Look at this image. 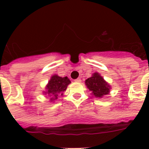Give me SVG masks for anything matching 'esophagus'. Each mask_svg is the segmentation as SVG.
Here are the masks:
<instances>
[{
    "label": "esophagus",
    "mask_w": 149,
    "mask_h": 149,
    "mask_svg": "<svg viewBox=\"0 0 149 149\" xmlns=\"http://www.w3.org/2000/svg\"><path fill=\"white\" fill-rule=\"evenodd\" d=\"M74 81L77 82V83H80V82H81V79H79V78H77V79H75Z\"/></svg>",
    "instance_id": "34e87169"
}]
</instances>
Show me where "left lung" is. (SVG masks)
I'll use <instances>...</instances> for the list:
<instances>
[{"label": "left lung", "instance_id": "obj_1", "mask_svg": "<svg viewBox=\"0 0 149 149\" xmlns=\"http://www.w3.org/2000/svg\"><path fill=\"white\" fill-rule=\"evenodd\" d=\"M85 84L96 97L101 98L110 93L111 86L98 72H94L92 77L86 79Z\"/></svg>", "mask_w": 149, "mask_h": 149}]
</instances>
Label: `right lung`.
<instances>
[{"label": "right lung", "instance_id": "obj_1", "mask_svg": "<svg viewBox=\"0 0 149 149\" xmlns=\"http://www.w3.org/2000/svg\"><path fill=\"white\" fill-rule=\"evenodd\" d=\"M70 83L67 77H61L58 75H53L45 87V91L43 93L49 97L51 101H55L59 94H63Z\"/></svg>", "mask_w": 149, "mask_h": 149}]
</instances>
